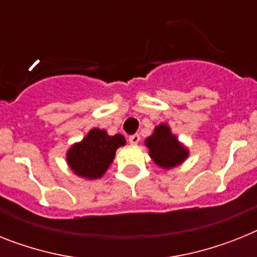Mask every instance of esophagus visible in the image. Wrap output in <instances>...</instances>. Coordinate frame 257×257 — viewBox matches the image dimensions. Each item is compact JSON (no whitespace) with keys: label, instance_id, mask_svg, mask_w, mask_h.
Returning <instances> with one entry per match:
<instances>
[{"label":"esophagus","instance_id":"obj_1","mask_svg":"<svg viewBox=\"0 0 257 257\" xmlns=\"http://www.w3.org/2000/svg\"><path fill=\"white\" fill-rule=\"evenodd\" d=\"M140 140H141V137H140V135H133L129 137V142L132 144V145H137L140 142Z\"/></svg>","mask_w":257,"mask_h":257}]
</instances>
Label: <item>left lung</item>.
<instances>
[{
  "mask_svg": "<svg viewBox=\"0 0 257 257\" xmlns=\"http://www.w3.org/2000/svg\"><path fill=\"white\" fill-rule=\"evenodd\" d=\"M145 146L152 161L163 170L178 167L189 157L188 148L179 141L178 136L171 132L166 122L155 126L152 136L145 140Z\"/></svg>",
  "mask_w": 257,
  "mask_h": 257,
  "instance_id": "8db88e82",
  "label": "left lung"
}]
</instances>
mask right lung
I'll return each mask as SVG.
<instances>
[{"mask_svg": "<svg viewBox=\"0 0 257 257\" xmlns=\"http://www.w3.org/2000/svg\"><path fill=\"white\" fill-rule=\"evenodd\" d=\"M126 144L121 135L109 136L107 131L92 128L66 152V163L74 175L96 180L104 175L115 159L116 150Z\"/></svg>", "mask_w": 257, "mask_h": 257, "instance_id": "1", "label": "right lung"}]
</instances>
